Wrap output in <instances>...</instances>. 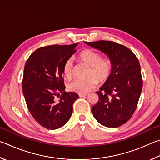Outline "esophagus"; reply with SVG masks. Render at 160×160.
Listing matches in <instances>:
<instances>
[{
	"label": "esophagus",
	"mask_w": 160,
	"mask_h": 160,
	"mask_svg": "<svg viewBox=\"0 0 160 160\" xmlns=\"http://www.w3.org/2000/svg\"><path fill=\"white\" fill-rule=\"evenodd\" d=\"M87 93H85V94H78V96H79V97H81V98H82V97H85V96H87Z\"/></svg>",
	"instance_id": "obj_1"
}]
</instances>
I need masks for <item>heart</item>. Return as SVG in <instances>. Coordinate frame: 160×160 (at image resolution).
I'll return each mask as SVG.
<instances>
[{"instance_id": "heart-1", "label": "heart", "mask_w": 160, "mask_h": 160, "mask_svg": "<svg viewBox=\"0 0 160 160\" xmlns=\"http://www.w3.org/2000/svg\"><path fill=\"white\" fill-rule=\"evenodd\" d=\"M80 60L89 67L88 77H93L86 80L74 79L69 83V91L79 94L87 93L95 87L97 82H105L110 77L112 64L110 59L101 58V55L92 50H84L78 55ZM73 62L71 59L66 60L63 65V74L67 78L71 77L72 74Z\"/></svg>"}]
</instances>
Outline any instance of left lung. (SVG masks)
I'll return each mask as SVG.
<instances>
[{
	"label": "left lung",
	"mask_w": 160,
	"mask_h": 160,
	"mask_svg": "<svg viewBox=\"0 0 160 160\" xmlns=\"http://www.w3.org/2000/svg\"><path fill=\"white\" fill-rule=\"evenodd\" d=\"M84 43L107 55L112 64L110 77L97 92L99 100L92 107V113L100 124L119 127L132 117L141 96L142 80L139 61L131 50L112 41Z\"/></svg>",
	"instance_id": "left-lung-1"
}]
</instances>
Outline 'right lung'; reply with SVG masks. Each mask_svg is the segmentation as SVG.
<instances>
[{"instance_id": "1", "label": "right lung", "mask_w": 160, "mask_h": 160, "mask_svg": "<svg viewBox=\"0 0 160 160\" xmlns=\"http://www.w3.org/2000/svg\"><path fill=\"white\" fill-rule=\"evenodd\" d=\"M78 44L40 48L25 63L22 84L25 101L34 119L48 129L66 124L72 116L73 103L79 98L74 92L64 91L62 78L64 64L76 52ZM56 96L60 97L59 102L55 100Z\"/></svg>"}]
</instances>
